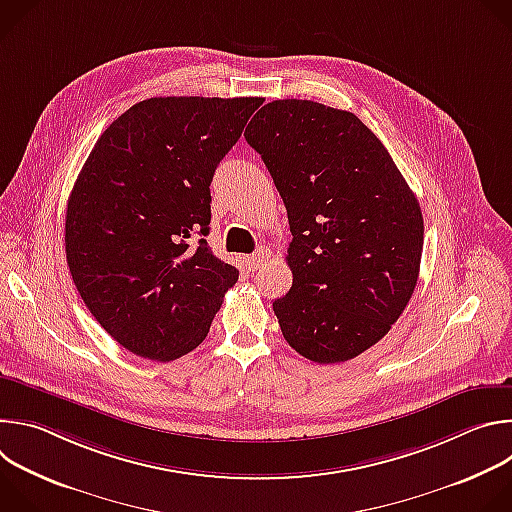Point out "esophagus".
Segmentation results:
<instances>
[{
	"instance_id": "1",
	"label": "esophagus",
	"mask_w": 512,
	"mask_h": 512,
	"mask_svg": "<svg viewBox=\"0 0 512 512\" xmlns=\"http://www.w3.org/2000/svg\"><path fill=\"white\" fill-rule=\"evenodd\" d=\"M269 251L267 249H259L255 255H251V257H247L245 259V267L249 269V271H255V269H259L267 259H269Z\"/></svg>"
}]
</instances>
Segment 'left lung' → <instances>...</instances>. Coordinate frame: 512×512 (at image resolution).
Returning a JSON list of instances; mask_svg holds the SVG:
<instances>
[{"label": "left lung", "instance_id": "1", "mask_svg": "<svg viewBox=\"0 0 512 512\" xmlns=\"http://www.w3.org/2000/svg\"><path fill=\"white\" fill-rule=\"evenodd\" d=\"M245 139L261 154L289 231V291L273 302L287 344L344 362L377 344L417 285L419 202L381 139L354 113L314 101H271Z\"/></svg>", "mask_w": 512, "mask_h": 512}]
</instances>
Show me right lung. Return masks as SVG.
<instances>
[{"label": "right lung", "mask_w": 512, "mask_h": 512, "mask_svg": "<svg viewBox=\"0 0 512 512\" xmlns=\"http://www.w3.org/2000/svg\"><path fill=\"white\" fill-rule=\"evenodd\" d=\"M261 103L139 101L103 131L72 186L64 225L72 281L129 352L162 362L188 354L237 283L239 271L204 239L210 182Z\"/></svg>", "instance_id": "1"}]
</instances>
